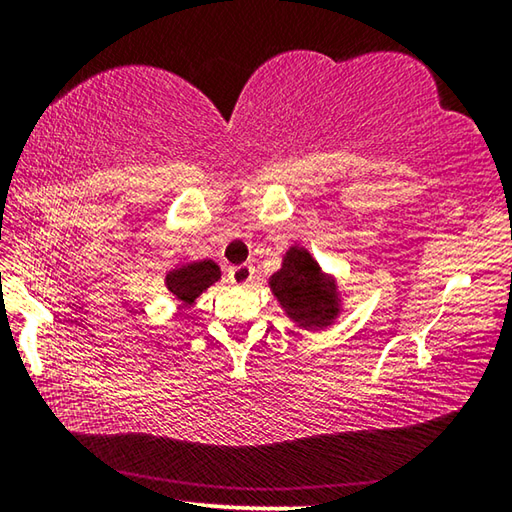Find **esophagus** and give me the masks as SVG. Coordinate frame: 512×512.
<instances>
[{
  "instance_id": "esophagus-1",
  "label": "esophagus",
  "mask_w": 512,
  "mask_h": 512,
  "mask_svg": "<svg viewBox=\"0 0 512 512\" xmlns=\"http://www.w3.org/2000/svg\"><path fill=\"white\" fill-rule=\"evenodd\" d=\"M253 275H255V268L250 264H239L230 271V282L235 284V287H248L250 282H253Z\"/></svg>"
}]
</instances>
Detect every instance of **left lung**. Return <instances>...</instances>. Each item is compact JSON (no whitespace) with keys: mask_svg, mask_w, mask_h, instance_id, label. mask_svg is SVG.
<instances>
[{"mask_svg":"<svg viewBox=\"0 0 512 512\" xmlns=\"http://www.w3.org/2000/svg\"><path fill=\"white\" fill-rule=\"evenodd\" d=\"M268 287L293 323L305 329H323L341 311L339 289L332 275H325L305 248L291 246L282 268L268 277Z\"/></svg>","mask_w":512,"mask_h":512,"instance_id":"obj_1","label":"left lung"}]
</instances>
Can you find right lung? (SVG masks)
<instances>
[{
  "instance_id": "obj_1",
  "label": "right lung",
  "mask_w": 512,
  "mask_h": 512,
  "mask_svg": "<svg viewBox=\"0 0 512 512\" xmlns=\"http://www.w3.org/2000/svg\"><path fill=\"white\" fill-rule=\"evenodd\" d=\"M219 280L221 268L219 264H214L212 259L176 266L173 271L167 273V277H164L171 296H176V300L183 302V305H192L205 289H210L212 284Z\"/></svg>"
}]
</instances>
